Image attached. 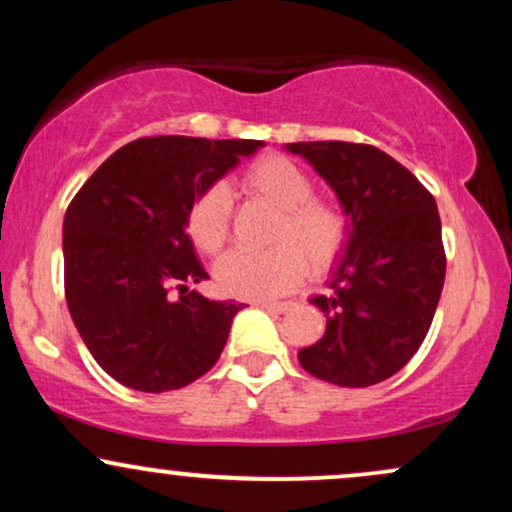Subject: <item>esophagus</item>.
Here are the masks:
<instances>
[{"instance_id": "obj_1", "label": "esophagus", "mask_w": 512, "mask_h": 512, "mask_svg": "<svg viewBox=\"0 0 512 512\" xmlns=\"http://www.w3.org/2000/svg\"><path fill=\"white\" fill-rule=\"evenodd\" d=\"M255 305H260L264 310H272V313H286L293 303L289 301H255Z\"/></svg>"}]
</instances>
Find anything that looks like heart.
<instances>
[{
  "label": "heart",
  "mask_w": 512,
  "mask_h": 512,
  "mask_svg": "<svg viewBox=\"0 0 512 512\" xmlns=\"http://www.w3.org/2000/svg\"><path fill=\"white\" fill-rule=\"evenodd\" d=\"M240 185L248 195L279 209L269 231L272 248L228 252L216 264V284L236 298L281 296L308 274L325 272L342 257L351 223L342 204L313 197V180L284 156H264L245 170ZM187 233L204 255H219L231 236V197L221 185L209 187L187 211Z\"/></svg>",
  "instance_id": "heart-1"
}]
</instances>
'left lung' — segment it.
I'll list each match as a JSON object with an SVG mask.
<instances>
[{"label":"left lung","mask_w":512,"mask_h":512,"mask_svg":"<svg viewBox=\"0 0 512 512\" xmlns=\"http://www.w3.org/2000/svg\"><path fill=\"white\" fill-rule=\"evenodd\" d=\"M332 187L351 223L330 293L310 298L327 317L325 337L298 351L315 378L368 387L419 351L445 281L436 199L402 163L370 144L296 142Z\"/></svg>","instance_id":"obj_1"}]
</instances>
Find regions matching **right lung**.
<instances>
[{
	"instance_id": "1",
	"label": "right lung",
	"mask_w": 512,
	"mask_h": 512,
	"mask_svg": "<svg viewBox=\"0 0 512 512\" xmlns=\"http://www.w3.org/2000/svg\"><path fill=\"white\" fill-rule=\"evenodd\" d=\"M257 139L144 137L117 149L64 214V296L110 378L139 392L195 383L219 361L243 303L209 301L187 211Z\"/></svg>"
}]
</instances>
